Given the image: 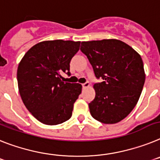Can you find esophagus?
<instances>
[{
    "label": "esophagus",
    "mask_w": 160,
    "mask_h": 160,
    "mask_svg": "<svg viewBox=\"0 0 160 160\" xmlns=\"http://www.w3.org/2000/svg\"><path fill=\"white\" fill-rule=\"evenodd\" d=\"M90 86V84L89 82H86V83H84V84H82V87H83V88H88Z\"/></svg>",
    "instance_id": "1"
}]
</instances>
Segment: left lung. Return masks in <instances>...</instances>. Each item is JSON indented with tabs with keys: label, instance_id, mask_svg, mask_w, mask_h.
<instances>
[{
	"label": "left lung",
	"instance_id": "obj_1",
	"mask_svg": "<svg viewBox=\"0 0 160 160\" xmlns=\"http://www.w3.org/2000/svg\"><path fill=\"white\" fill-rule=\"evenodd\" d=\"M80 50L89 60L97 78L90 113L104 124H115L127 117L138 101L146 75L139 54L118 39L82 42Z\"/></svg>",
	"mask_w": 160,
	"mask_h": 160
}]
</instances>
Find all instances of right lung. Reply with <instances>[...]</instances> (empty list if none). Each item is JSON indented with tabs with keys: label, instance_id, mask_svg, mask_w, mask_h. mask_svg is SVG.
I'll return each instance as SVG.
<instances>
[{
	"label": "right lung",
	"instance_id": "add662e5",
	"mask_svg": "<svg viewBox=\"0 0 160 160\" xmlns=\"http://www.w3.org/2000/svg\"><path fill=\"white\" fill-rule=\"evenodd\" d=\"M80 42L50 40L35 44L18 64L17 78L25 106L40 122L54 126L72 117L82 85L63 82L61 74L70 75V61Z\"/></svg>",
	"mask_w": 160,
	"mask_h": 160
}]
</instances>
